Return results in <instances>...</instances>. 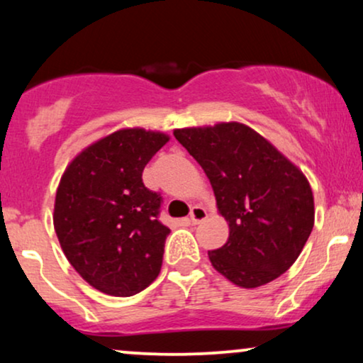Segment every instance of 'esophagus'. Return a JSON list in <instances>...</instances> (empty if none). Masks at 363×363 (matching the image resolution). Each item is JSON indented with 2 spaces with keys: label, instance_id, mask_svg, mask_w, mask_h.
<instances>
[{
  "label": "esophagus",
  "instance_id": "1",
  "mask_svg": "<svg viewBox=\"0 0 363 363\" xmlns=\"http://www.w3.org/2000/svg\"><path fill=\"white\" fill-rule=\"evenodd\" d=\"M208 218V213L203 206H193L191 211H190V221L193 225H198V223L205 221Z\"/></svg>",
  "mask_w": 363,
  "mask_h": 363
}]
</instances>
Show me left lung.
Masks as SVG:
<instances>
[{"instance_id": "1", "label": "left lung", "mask_w": 363, "mask_h": 363, "mask_svg": "<svg viewBox=\"0 0 363 363\" xmlns=\"http://www.w3.org/2000/svg\"><path fill=\"white\" fill-rule=\"evenodd\" d=\"M200 163L230 226L211 266L233 284L252 289L294 264L314 228V195L304 173L272 143L240 122L175 128Z\"/></svg>"}]
</instances>
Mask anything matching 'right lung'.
<instances>
[{
  "instance_id": "right-lung-1",
  "label": "right lung",
  "mask_w": 363,
  "mask_h": 363,
  "mask_svg": "<svg viewBox=\"0 0 363 363\" xmlns=\"http://www.w3.org/2000/svg\"><path fill=\"white\" fill-rule=\"evenodd\" d=\"M170 140L163 132L121 128L77 153L54 201V230L67 261L94 289L128 297L162 269L170 230L158 221L162 198L142 172Z\"/></svg>"
}]
</instances>
